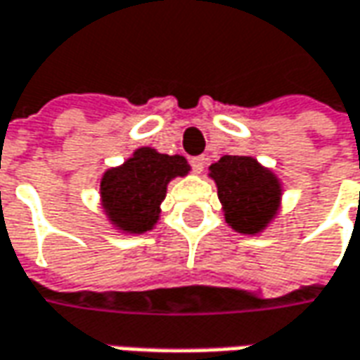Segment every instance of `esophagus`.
<instances>
[{"label": "esophagus", "mask_w": 360, "mask_h": 360, "mask_svg": "<svg viewBox=\"0 0 360 360\" xmlns=\"http://www.w3.org/2000/svg\"><path fill=\"white\" fill-rule=\"evenodd\" d=\"M190 164H192V170H194V172H202L204 166H206V158H204V156H196V158L190 160Z\"/></svg>", "instance_id": "obj_1"}]
</instances>
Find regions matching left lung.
<instances>
[{
  "mask_svg": "<svg viewBox=\"0 0 360 360\" xmlns=\"http://www.w3.org/2000/svg\"><path fill=\"white\" fill-rule=\"evenodd\" d=\"M218 186L224 216L240 233H257L274 219L281 200V184L271 170L252 156H221L210 166Z\"/></svg>",
  "mask_w": 360,
  "mask_h": 360,
  "instance_id": "1",
  "label": "left lung"
}]
</instances>
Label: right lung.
<instances>
[{
	"instance_id": "right-lung-1",
	"label": "right lung",
	"mask_w": 360,
	"mask_h": 360,
	"mask_svg": "<svg viewBox=\"0 0 360 360\" xmlns=\"http://www.w3.org/2000/svg\"><path fill=\"white\" fill-rule=\"evenodd\" d=\"M188 170L184 156L139 148L122 166L110 168L103 176V210L117 230L127 233L152 230L160 216L166 186L176 176L188 174Z\"/></svg>"
}]
</instances>
